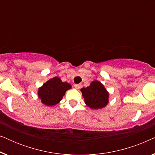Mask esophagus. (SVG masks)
Masks as SVG:
<instances>
[{"label": "esophagus", "instance_id": "esophagus-1", "mask_svg": "<svg viewBox=\"0 0 155 155\" xmlns=\"http://www.w3.org/2000/svg\"><path fill=\"white\" fill-rule=\"evenodd\" d=\"M74 87H75V89H77V90H78V89H80V87H81V84H74Z\"/></svg>", "mask_w": 155, "mask_h": 155}]
</instances>
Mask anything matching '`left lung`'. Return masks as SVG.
<instances>
[{"instance_id": "1", "label": "left lung", "mask_w": 155, "mask_h": 155, "mask_svg": "<svg viewBox=\"0 0 155 155\" xmlns=\"http://www.w3.org/2000/svg\"><path fill=\"white\" fill-rule=\"evenodd\" d=\"M80 91L86 105L91 109H102L109 103V92L97 80L92 82L90 86L82 88Z\"/></svg>"}]
</instances>
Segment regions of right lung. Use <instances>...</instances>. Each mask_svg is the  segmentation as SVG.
<instances>
[{"label":"right lung","mask_w":155,"mask_h":155,"mask_svg":"<svg viewBox=\"0 0 155 155\" xmlns=\"http://www.w3.org/2000/svg\"><path fill=\"white\" fill-rule=\"evenodd\" d=\"M71 85L66 82H62L60 78L55 77L50 79L38 90V97L42 104L46 106H54L60 102L67 90Z\"/></svg>","instance_id":"right-lung-1"}]
</instances>
